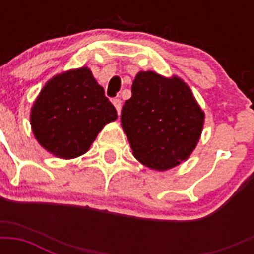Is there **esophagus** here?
<instances>
[{
    "label": "esophagus",
    "mask_w": 254,
    "mask_h": 254,
    "mask_svg": "<svg viewBox=\"0 0 254 254\" xmlns=\"http://www.w3.org/2000/svg\"><path fill=\"white\" fill-rule=\"evenodd\" d=\"M113 105H115V108L117 109V112H121V107H123V103H121V100L120 99H115L113 100Z\"/></svg>",
    "instance_id": "1"
}]
</instances>
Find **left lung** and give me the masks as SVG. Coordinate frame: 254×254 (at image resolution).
Returning a JSON list of instances; mask_svg holds the SVG:
<instances>
[{
	"label": "left lung",
	"instance_id": "left-lung-1",
	"mask_svg": "<svg viewBox=\"0 0 254 254\" xmlns=\"http://www.w3.org/2000/svg\"><path fill=\"white\" fill-rule=\"evenodd\" d=\"M121 125L135 158L149 169L165 171L195 150L204 112L181 77L141 71L124 104Z\"/></svg>",
	"mask_w": 254,
	"mask_h": 254
}]
</instances>
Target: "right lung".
<instances>
[{
	"instance_id": "obj_1",
	"label": "right lung",
	"mask_w": 254,
	"mask_h": 254,
	"mask_svg": "<svg viewBox=\"0 0 254 254\" xmlns=\"http://www.w3.org/2000/svg\"><path fill=\"white\" fill-rule=\"evenodd\" d=\"M116 119V108L88 67L51 77L30 113L31 130L39 145L63 159L87 153L103 127Z\"/></svg>"
}]
</instances>
